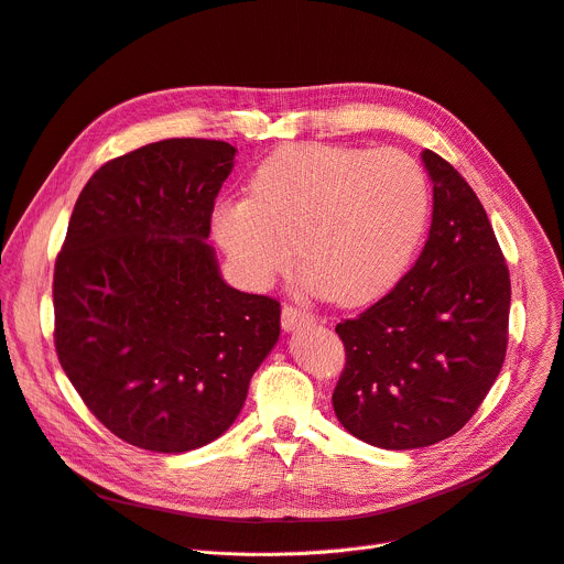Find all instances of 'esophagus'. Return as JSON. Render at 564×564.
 <instances>
[{"label": "esophagus", "mask_w": 564, "mask_h": 564, "mask_svg": "<svg viewBox=\"0 0 564 564\" xmlns=\"http://www.w3.org/2000/svg\"><path fill=\"white\" fill-rule=\"evenodd\" d=\"M313 321H315V315L308 313V311H304V308H300V306H292V304H285V306H283L281 325H283L285 332H292V329H297V327H302V325H311Z\"/></svg>", "instance_id": "1"}]
</instances>
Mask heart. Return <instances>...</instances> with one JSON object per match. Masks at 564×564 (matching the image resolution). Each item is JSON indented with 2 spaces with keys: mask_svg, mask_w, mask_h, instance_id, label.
Here are the masks:
<instances>
[{
  "mask_svg": "<svg viewBox=\"0 0 564 564\" xmlns=\"http://www.w3.org/2000/svg\"><path fill=\"white\" fill-rule=\"evenodd\" d=\"M424 167L399 150L285 144L251 175L249 198L214 209L216 241L264 288L295 258L323 297L357 306L394 285L426 230Z\"/></svg>",
  "mask_w": 564,
  "mask_h": 564,
  "instance_id": "b5f03b06",
  "label": "heart"
}]
</instances>
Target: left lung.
Wrapping results in <instances>:
<instances>
[{
  "label": "left lung",
  "instance_id": "obj_1",
  "mask_svg": "<svg viewBox=\"0 0 564 564\" xmlns=\"http://www.w3.org/2000/svg\"><path fill=\"white\" fill-rule=\"evenodd\" d=\"M433 221L422 256L387 295L336 325L346 346L332 405L373 447L417 449L470 422L507 352L511 283L488 216L458 170L422 152Z\"/></svg>",
  "mask_w": 564,
  "mask_h": 564
}]
</instances>
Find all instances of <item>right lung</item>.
Segmentation results:
<instances>
[{
	"instance_id": "obj_1",
	"label": "right lung",
	"mask_w": 564,
	"mask_h": 564,
	"mask_svg": "<svg viewBox=\"0 0 564 564\" xmlns=\"http://www.w3.org/2000/svg\"><path fill=\"white\" fill-rule=\"evenodd\" d=\"M224 140L170 138L101 165L55 262V348L110 433L182 454L224 435L281 334V304L230 288L205 241L232 173Z\"/></svg>"
}]
</instances>
